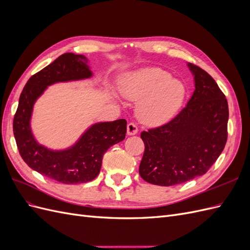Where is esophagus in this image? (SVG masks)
Instances as JSON below:
<instances>
[{
	"label": "esophagus",
	"instance_id": "1",
	"mask_svg": "<svg viewBox=\"0 0 250 250\" xmlns=\"http://www.w3.org/2000/svg\"><path fill=\"white\" fill-rule=\"evenodd\" d=\"M139 131V128H138V125L133 123V122H130L129 124L127 125V133L129 135H134L137 134Z\"/></svg>",
	"mask_w": 250,
	"mask_h": 250
}]
</instances>
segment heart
<instances>
[{
  "label": "heart",
  "mask_w": 250,
  "mask_h": 250,
  "mask_svg": "<svg viewBox=\"0 0 250 250\" xmlns=\"http://www.w3.org/2000/svg\"><path fill=\"white\" fill-rule=\"evenodd\" d=\"M130 100H142L139 105L140 119L149 125L164 124L175 115L183 104L186 87L183 82L172 79L162 69H144L133 73L121 87Z\"/></svg>",
  "instance_id": "b5f03b06"
}]
</instances>
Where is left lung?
<instances>
[{"mask_svg": "<svg viewBox=\"0 0 250 250\" xmlns=\"http://www.w3.org/2000/svg\"><path fill=\"white\" fill-rule=\"evenodd\" d=\"M195 90L188 104L168 123L142 131L145 144L139 172L156 186H174L206 174L228 141L229 104L208 73L188 64Z\"/></svg>", "mask_w": 250, "mask_h": 250, "instance_id": "8db88e82", "label": "left lung"}]
</instances>
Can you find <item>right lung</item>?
Returning <instances> with one entry per match:
<instances>
[{
	"label": "right lung",
	"instance_id": "1",
	"mask_svg": "<svg viewBox=\"0 0 250 250\" xmlns=\"http://www.w3.org/2000/svg\"><path fill=\"white\" fill-rule=\"evenodd\" d=\"M90 76L92 72L84 56L64 53L28 80L13 118V134L22 160L42 175L62 184H82L95 179L100 173L104 153L126 135L127 122L120 119L90 127L76 145L65 151H51L33 139L30 117L37 97L52 83Z\"/></svg>",
	"mask_w": 250,
	"mask_h": 250
}]
</instances>
